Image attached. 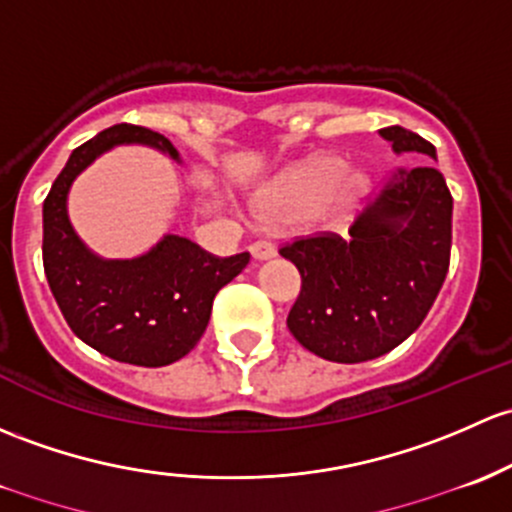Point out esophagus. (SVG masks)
<instances>
[{"mask_svg": "<svg viewBox=\"0 0 512 512\" xmlns=\"http://www.w3.org/2000/svg\"><path fill=\"white\" fill-rule=\"evenodd\" d=\"M250 255H252V260H257V262H265V260H270V257H274V247L270 245V242H252L250 245Z\"/></svg>", "mask_w": 512, "mask_h": 512, "instance_id": "esophagus-1", "label": "esophagus"}]
</instances>
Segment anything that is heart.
<instances>
[{
    "label": "heart",
    "mask_w": 512,
    "mask_h": 512,
    "mask_svg": "<svg viewBox=\"0 0 512 512\" xmlns=\"http://www.w3.org/2000/svg\"><path fill=\"white\" fill-rule=\"evenodd\" d=\"M368 191L363 174L348 171L336 154H314L284 171L257 201V215L267 225H297L321 218L331 228H341L358 211Z\"/></svg>",
    "instance_id": "heart-1"
}]
</instances>
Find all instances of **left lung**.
Here are the masks:
<instances>
[{
	"mask_svg": "<svg viewBox=\"0 0 512 512\" xmlns=\"http://www.w3.org/2000/svg\"><path fill=\"white\" fill-rule=\"evenodd\" d=\"M397 157L437 149L405 127L380 129ZM451 193L432 164L402 166L355 218L348 238L294 240L279 255L301 274L287 326L306 351L333 363L380 358L417 331L451 255Z\"/></svg>",
	"mask_w": 512,
	"mask_h": 512,
	"instance_id": "8db88e82",
	"label": "left lung"
}]
</instances>
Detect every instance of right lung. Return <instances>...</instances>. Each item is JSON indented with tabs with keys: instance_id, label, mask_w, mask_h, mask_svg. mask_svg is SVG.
<instances>
[{
	"instance_id": "obj_1",
	"label": "right lung",
	"mask_w": 512,
	"mask_h": 512,
	"mask_svg": "<svg viewBox=\"0 0 512 512\" xmlns=\"http://www.w3.org/2000/svg\"><path fill=\"white\" fill-rule=\"evenodd\" d=\"M144 144L179 159L164 134L115 125L73 149L43 201V270L71 331L120 363L161 368L193 351L211 319L213 299L245 270L250 255L215 257L181 235H164L132 260L95 255L68 218V191L100 154Z\"/></svg>"
}]
</instances>
